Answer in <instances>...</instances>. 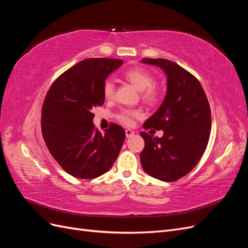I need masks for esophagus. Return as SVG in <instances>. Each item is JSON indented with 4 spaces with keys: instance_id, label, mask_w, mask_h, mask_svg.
<instances>
[{
    "instance_id": "1",
    "label": "esophagus",
    "mask_w": 248,
    "mask_h": 248,
    "mask_svg": "<svg viewBox=\"0 0 248 248\" xmlns=\"http://www.w3.org/2000/svg\"><path fill=\"white\" fill-rule=\"evenodd\" d=\"M125 134H126V138H131L134 134V131H132L131 129H126Z\"/></svg>"
}]
</instances>
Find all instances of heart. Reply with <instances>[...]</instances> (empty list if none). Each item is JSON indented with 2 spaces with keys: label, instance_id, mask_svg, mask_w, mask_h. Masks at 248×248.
Segmentation results:
<instances>
[{
  "label": "heart",
  "instance_id": "b5f03b06",
  "mask_svg": "<svg viewBox=\"0 0 248 248\" xmlns=\"http://www.w3.org/2000/svg\"><path fill=\"white\" fill-rule=\"evenodd\" d=\"M124 77L127 80H129L131 84L136 86L140 91L141 98L149 103H155L159 99V90L157 89L153 84L155 78L153 74L148 71L147 69L140 68V67H136L127 70L124 73ZM115 82L111 78H108L104 80L102 86V93L104 98L110 100L115 96ZM141 117V111L140 109H130V108H123L118 112L117 119L122 124L126 126H130L133 124V121L136 119Z\"/></svg>",
  "mask_w": 248,
  "mask_h": 248
}]
</instances>
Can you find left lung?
<instances>
[{
	"mask_svg": "<svg viewBox=\"0 0 248 248\" xmlns=\"http://www.w3.org/2000/svg\"><path fill=\"white\" fill-rule=\"evenodd\" d=\"M168 76V91L160 108L142 125L163 130L162 138L141 131L145 148L141 167L161 181L175 182L190 172L204 154L211 131V109L198 78L166 59H142Z\"/></svg>",
	"mask_w": 248,
	"mask_h": 248,
	"instance_id": "1",
	"label": "left lung"
}]
</instances>
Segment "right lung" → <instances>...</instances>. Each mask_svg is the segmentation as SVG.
Wrapping results in <instances>:
<instances>
[{"instance_id": "1", "label": "right lung", "mask_w": 248, "mask_h": 248, "mask_svg": "<svg viewBox=\"0 0 248 248\" xmlns=\"http://www.w3.org/2000/svg\"><path fill=\"white\" fill-rule=\"evenodd\" d=\"M122 64L120 59L82 60L52 82L44 98L43 140L56 161L73 177L101 176L111 168L123 146V127L110 123L101 134L93 124V109L104 102L103 82Z\"/></svg>"}]
</instances>
